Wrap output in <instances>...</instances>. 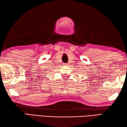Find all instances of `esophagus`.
Instances as JSON below:
<instances>
[{"label": "esophagus", "instance_id": "34e87169", "mask_svg": "<svg viewBox=\"0 0 127 127\" xmlns=\"http://www.w3.org/2000/svg\"><path fill=\"white\" fill-rule=\"evenodd\" d=\"M64 65H68V64H64Z\"/></svg>", "mask_w": 127, "mask_h": 127}]
</instances>
